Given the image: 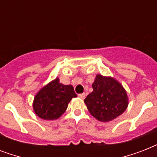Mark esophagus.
I'll return each mask as SVG.
<instances>
[{"label": "esophagus", "instance_id": "34e87169", "mask_svg": "<svg viewBox=\"0 0 157 157\" xmlns=\"http://www.w3.org/2000/svg\"><path fill=\"white\" fill-rule=\"evenodd\" d=\"M78 97L79 98H81V99H84V98H86V94L83 93V94H78Z\"/></svg>", "mask_w": 157, "mask_h": 157}]
</instances>
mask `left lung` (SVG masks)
<instances>
[{"instance_id": "obj_1", "label": "left lung", "mask_w": 157, "mask_h": 157, "mask_svg": "<svg viewBox=\"0 0 157 157\" xmlns=\"http://www.w3.org/2000/svg\"><path fill=\"white\" fill-rule=\"evenodd\" d=\"M93 92L85 99L89 112L100 121H110L121 115L128 106L126 92L111 77L97 75L92 85Z\"/></svg>"}]
</instances>
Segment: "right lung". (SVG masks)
<instances>
[{"mask_svg": "<svg viewBox=\"0 0 157 157\" xmlns=\"http://www.w3.org/2000/svg\"><path fill=\"white\" fill-rule=\"evenodd\" d=\"M75 97L76 94L73 87L63 85L56 78L38 92L34 98L33 109L42 119H58L66 111L71 98Z\"/></svg>", "mask_w": 157, "mask_h": 157, "instance_id": "right-lung-1", "label": "right lung"}]
</instances>
